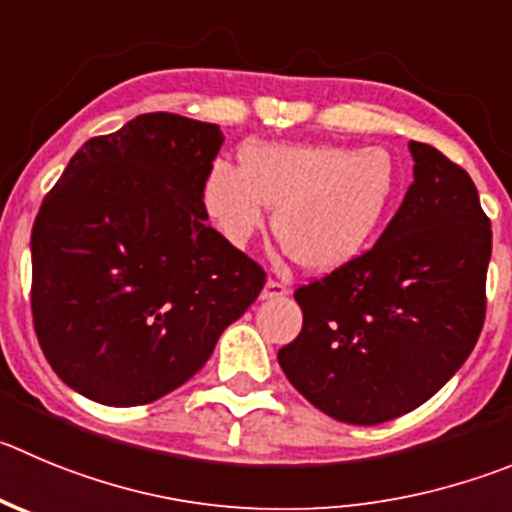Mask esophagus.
I'll return each instance as SVG.
<instances>
[{"mask_svg": "<svg viewBox=\"0 0 512 512\" xmlns=\"http://www.w3.org/2000/svg\"><path fill=\"white\" fill-rule=\"evenodd\" d=\"M288 283L280 278H270L265 283V288H262V298L265 300H272V298H283V295H288Z\"/></svg>", "mask_w": 512, "mask_h": 512, "instance_id": "esophagus-1", "label": "esophagus"}]
</instances>
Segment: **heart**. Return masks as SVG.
I'll list each match as a JSON object with an SVG mask.
<instances>
[{
    "mask_svg": "<svg viewBox=\"0 0 512 512\" xmlns=\"http://www.w3.org/2000/svg\"><path fill=\"white\" fill-rule=\"evenodd\" d=\"M394 191L396 166L381 148L247 143L240 166H212L204 209L224 242L245 247L275 207L280 247L300 267L328 272L364 252Z\"/></svg>",
    "mask_w": 512,
    "mask_h": 512,
    "instance_id": "b5f03b06",
    "label": "heart"
}]
</instances>
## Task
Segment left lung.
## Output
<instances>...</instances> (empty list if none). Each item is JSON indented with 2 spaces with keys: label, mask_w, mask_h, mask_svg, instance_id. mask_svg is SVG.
Returning a JSON list of instances; mask_svg holds the SVG:
<instances>
[{
  "label": "left lung",
  "mask_w": 512,
  "mask_h": 512,
  "mask_svg": "<svg viewBox=\"0 0 512 512\" xmlns=\"http://www.w3.org/2000/svg\"><path fill=\"white\" fill-rule=\"evenodd\" d=\"M414 181L371 250L295 290L290 384L328 417L381 424L422 407L465 364L485 323L493 229L470 174L409 141Z\"/></svg>",
  "instance_id": "obj_1"
}]
</instances>
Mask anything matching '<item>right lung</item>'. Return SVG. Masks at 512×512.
I'll return each mask as SVG.
<instances>
[{
    "label": "right lung",
    "instance_id": "1",
    "mask_svg": "<svg viewBox=\"0 0 512 512\" xmlns=\"http://www.w3.org/2000/svg\"><path fill=\"white\" fill-rule=\"evenodd\" d=\"M214 123L143 113L78 148L32 227V321L52 371L108 407L197 374L265 270L207 222Z\"/></svg>",
    "mask_w": 512,
    "mask_h": 512
}]
</instances>
